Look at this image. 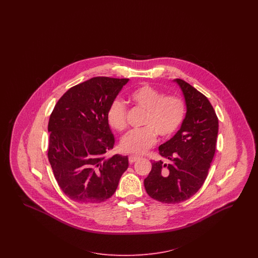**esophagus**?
I'll return each mask as SVG.
<instances>
[{"label":"esophagus","mask_w":258,"mask_h":258,"mask_svg":"<svg viewBox=\"0 0 258 258\" xmlns=\"http://www.w3.org/2000/svg\"><path fill=\"white\" fill-rule=\"evenodd\" d=\"M139 159H140V157L132 155V156H130V158H128V161H130L131 164H133V163H135L136 161H138Z\"/></svg>","instance_id":"34e87169"}]
</instances>
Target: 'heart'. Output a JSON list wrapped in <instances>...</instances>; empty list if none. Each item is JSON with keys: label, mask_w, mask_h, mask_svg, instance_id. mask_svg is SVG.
I'll return each mask as SVG.
<instances>
[{"label": "heart", "mask_w": 258, "mask_h": 258, "mask_svg": "<svg viewBox=\"0 0 258 258\" xmlns=\"http://www.w3.org/2000/svg\"><path fill=\"white\" fill-rule=\"evenodd\" d=\"M131 101L146 110L140 130H133L123 136L120 147L125 153L141 155L146 153L156 142V134L169 138L180 127L185 115V105L180 98L173 95L164 96L156 89L144 85L130 95ZM108 121L116 131L126 126V108L121 100H114L108 110Z\"/></svg>", "instance_id": "obj_1"}]
</instances>
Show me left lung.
<instances>
[{"label": "left lung", "instance_id": "8db88e82", "mask_svg": "<svg viewBox=\"0 0 258 258\" xmlns=\"http://www.w3.org/2000/svg\"><path fill=\"white\" fill-rule=\"evenodd\" d=\"M173 82L183 94L185 117L175 135L159 147L160 155L167 162H152L144 180L147 193L164 203L184 202L203 186L219 133V120L207 97L184 80Z\"/></svg>", "mask_w": 258, "mask_h": 258}]
</instances>
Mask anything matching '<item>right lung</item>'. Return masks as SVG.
Returning <instances> with one entry per match:
<instances>
[{
	"label": "right lung",
	"instance_id": "obj_1",
	"mask_svg": "<svg viewBox=\"0 0 258 258\" xmlns=\"http://www.w3.org/2000/svg\"><path fill=\"white\" fill-rule=\"evenodd\" d=\"M128 80L91 78L69 89L53 109L48 159L59 187L76 203L105 202L128 167L127 156L105 155L115 142L108 110Z\"/></svg>",
	"mask_w": 258,
	"mask_h": 258
}]
</instances>
